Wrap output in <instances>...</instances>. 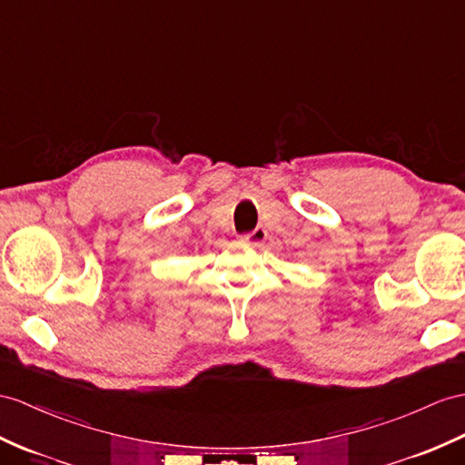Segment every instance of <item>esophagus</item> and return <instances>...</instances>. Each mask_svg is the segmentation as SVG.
Wrapping results in <instances>:
<instances>
[{
    "mask_svg": "<svg viewBox=\"0 0 465 465\" xmlns=\"http://www.w3.org/2000/svg\"><path fill=\"white\" fill-rule=\"evenodd\" d=\"M266 236H268V232L264 231V229H254V231H251V232H246V234H242L241 236V241L242 242H246V244H252V246H260L262 244L264 241H266Z\"/></svg>",
    "mask_w": 465,
    "mask_h": 465,
    "instance_id": "esophagus-1",
    "label": "esophagus"
}]
</instances>
